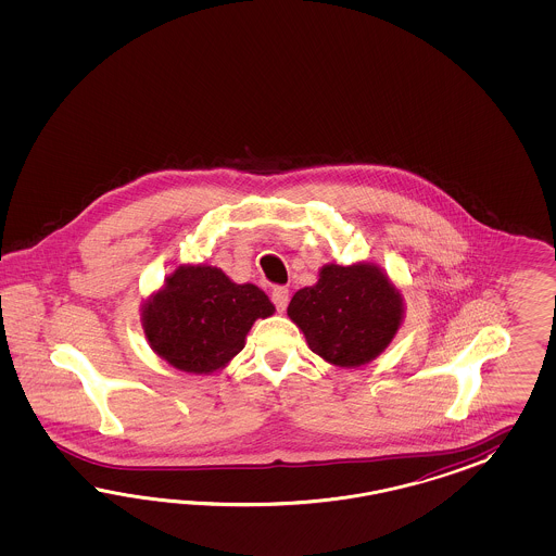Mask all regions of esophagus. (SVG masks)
<instances>
[{
    "instance_id": "1",
    "label": "esophagus",
    "mask_w": 556,
    "mask_h": 556,
    "mask_svg": "<svg viewBox=\"0 0 556 556\" xmlns=\"http://www.w3.org/2000/svg\"><path fill=\"white\" fill-rule=\"evenodd\" d=\"M270 300L279 312H286L287 303H289V289L287 287H275L273 293H270Z\"/></svg>"
}]
</instances>
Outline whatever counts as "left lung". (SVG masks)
I'll return each instance as SVG.
<instances>
[{
  "label": "left lung",
  "instance_id": "obj_1",
  "mask_svg": "<svg viewBox=\"0 0 556 556\" xmlns=\"http://www.w3.org/2000/svg\"><path fill=\"white\" fill-rule=\"evenodd\" d=\"M307 346L324 361L354 369L383 353L404 320L402 291L370 263L324 265L318 283L287 307Z\"/></svg>",
  "mask_w": 556,
  "mask_h": 556
}]
</instances>
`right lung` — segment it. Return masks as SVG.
Wrapping results in <instances>:
<instances>
[{
	"instance_id": "add662e5",
	"label": "right lung",
	"mask_w": 556,
	"mask_h": 556,
	"mask_svg": "<svg viewBox=\"0 0 556 556\" xmlns=\"http://www.w3.org/2000/svg\"><path fill=\"white\" fill-rule=\"evenodd\" d=\"M275 305L253 283H235L210 265H184L142 305V328L152 351L175 369L207 375L244 349L254 320Z\"/></svg>"
}]
</instances>
